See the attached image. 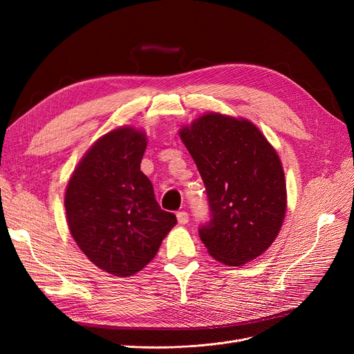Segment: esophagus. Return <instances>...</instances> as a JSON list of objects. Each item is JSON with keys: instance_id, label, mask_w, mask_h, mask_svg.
<instances>
[{"instance_id": "esophagus-1", "label": "esophagus", "mask_w": 354, "mask_h": 354, "mask_svg": "<svg viewBox=\"0 0 354 354\" xmlns=\"http://www.w3.org/2000/svg\"><path fill=\"white\" fill-rule=\"evenodd\" d=\"M176 218H178V222L180 225L188 224V221H189V215H188V212H185V211H179L176 214Z\"/></svg>"}]
</instances>
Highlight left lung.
<instances>
[{"instance_id":"1","label":"left lung","mask_w":354,"mask_h":354,"mask_svg":"<svg viewBox=\"0 0 354 354\" xmlns=\"http://www.w3.org/2000/svg\"><path fill=\"white\" fill-rule=\"evenodd\" d=\"M205 185L209 219L199 227L208 252L238 267L261 255L287 208L284 171L274 147L248 120L203 115L180 129Z\"/></svg>"}]
</instances>
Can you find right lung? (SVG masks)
<instances>
[{
  "instance_id": "add662e5",
  "label": "right lung",
  "mask_w": 354,
  "mask_h": 354,
  "mask_svg": "<svg viewBox=\"0 0 354 354\" xmlns=\"http://www.w3.org/2000/svg\"><path fill=\"white\" fill-rule=\"evenodd\" d=\"M146 136L120 127L99 139L82 159L66 189L70 232L90 261L129 277L155 258L176 224L160 209L153 185L140 171Z\"/></svg>"
}]
</instances>
